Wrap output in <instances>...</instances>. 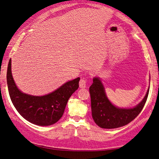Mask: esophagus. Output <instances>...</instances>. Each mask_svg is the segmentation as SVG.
<instances>
[{"mask_svg": "<svg viewBox=\"0 0 159 159\" xmlns=\"http://www.w3.org/2000/svg\"><path fill=\"white\" fill-rule=\"evenodd\" d=\"M87 78H82L80 81V87L81 88H85L87 87Z\"/></svg>", "mask_w": 159, "mask_h": 159, "instance_id": "1", "label": "esophagus"}]
</instances>
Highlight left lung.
I'll return each mask as SVG.
<instances>
[{
  "label": "left lung",
  "mask_w": 159,
  "mask_h": 159,
  "mask_svg": "<svg viewBox=\"0 0 159 159\" xmlns=\"http://www.w3.org/2000/svg\"><path fill=\"white\" fill-rule=\"evenodd\" d=\"M148 92L149 89L142 101L134 108H117L107 99L100 80L95 77L89 87L92 118L99 127L103 129H115L125 126L140 114L147 100Z\"/></svg>",
  "instance_id": "left-lung-1"
}]
</instances>
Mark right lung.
I'll return each mask as SVG.
<instances>
[{"mask_svg": "<svg viewBox=\"0 0 159 159\" xmlns=\"http://www.w3.org/2000/svg\"><path fill=\"white\" fill-rule=\"evenodd\" d=\"M80 78L66 82L52 93L41 97L21 92L11 74V60L7 70V84L10 97L18 113L30 123L50 126L59 121L65 111L68 99L79 87Z\"/></svg>", "mask_w": 159, "mask_h": 159, "instance_id": "add662e5", "label": "right lung"}]
</instances>
